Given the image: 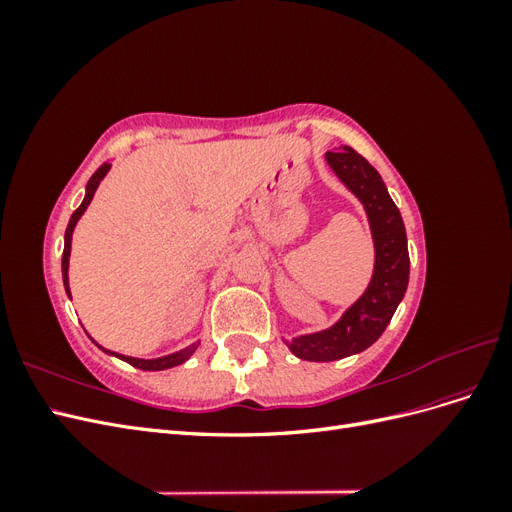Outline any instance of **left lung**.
<instances>
[{
  "label": "left lung",
  "instance_id": "8db88e82",
  "mask_svg": "<svg viewBox=\"0 0 512 512\" xmlns=\"http://www.w3.org/2000/svg\"><path fill=\"white\" fill-rule=\"evenodd\" d=\"M324 158L339 181L365 207L371 237H374L376 262L367 290L333 327L286 342L294 356L318 363L344 359L374 344L404 299L410 275L406 226L378 170L352 147L327 151Z\"/></svg>",
  "mask_w": 512,
  "mask_h": 512
}]
</instances>
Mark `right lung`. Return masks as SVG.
Listing matches in <instances>:
<instances>
[{
	"mask_svg": "<svg viewBox=\"0 0 512 512\" xmlns=\"http://www.w3.org/2000/svg\"><path fill=\"white\" fill-rule=\"evenodd\" d=\"M108 170H111V162H104V164L96 170V173L91 175V179L87 181V188H85V198H83V203H81V207H79V209H76V211L72 213V218H70L68 228H66V237H64V256H61V277H64V286H66L68 297H70V284H68V262H70L72 232H74L76 222L81 220V215H83V213H85V209L89 207L91 198H94V194H96V190H98V185H100V181L106 177ZM89 339H91V337H89ZM91 342H94V339H91ZM94 344H96L102 352H106V354H113V356H117V359L130 363V365H132V367H136V369H143V371H162V369L177 367V365H181V363L188 361L190 356L194 354V350L198 348V344H200V342H196V344H192V346H188V348H183V350H179V352L160 356V359H136V356H126V354H117V352L106 350V348H102L98 342H94Z\"/></svg>",
	"mask_w": 512,
	"mask_h": 512,
	"instance_id": "add662e5",
	"label": "right lung"
}]
</instances>
